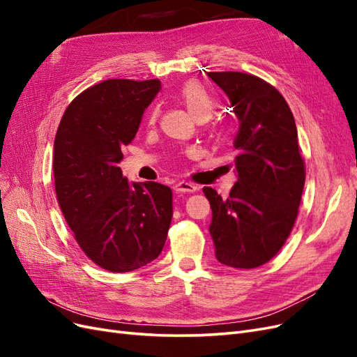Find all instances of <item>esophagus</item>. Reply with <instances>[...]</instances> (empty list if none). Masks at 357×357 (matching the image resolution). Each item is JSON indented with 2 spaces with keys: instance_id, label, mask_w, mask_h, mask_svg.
<instances>
[{
  "instance_id": "34e87169",
  "label": "esophagus",
  "mask_w": 357,
  "mask_h": 357,
  "mask_svg": "<svg viewBox=\"0 0 357 357\" xmlns=\"http://www.w3.org/2000/svg\"><path fill=\"white\" fill-rule=\"evenodd\" d=\"M199 188L197 186V185H193V183H189V181H185V180H181V181H177L176 185H174V190L176 192H197Z\"/></svg>"
}]
</instances>
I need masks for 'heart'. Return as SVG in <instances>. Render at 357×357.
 I'll list each match as a JSON object with an SVG mask.
<instances>
[{
  "label": "heart",
  "mask_w": 357,
  "mask_h": 357,
  "mask_svg": "<svg viewBox=\"0 0 357 357\" xmlns=\"http://www.w3.org/2000/svg\"><path fill=\"white\" fill-rule=\"evenodd\" d=\"M178 96L181 102L188 107V110L193 117L197 119V121L204 122L211 117L214 112L213 100L199 83H195V82L186 83L180 89Z\"/></svg>",
  "instance_id": "1"
}]
</instances>
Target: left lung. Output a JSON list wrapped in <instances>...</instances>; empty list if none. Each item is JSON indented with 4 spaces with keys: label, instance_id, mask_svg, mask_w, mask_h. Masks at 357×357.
Masks as SVG:
<instances>
[{
    "label": "left lung",
    "instance_id": "left-lung-1",
    "mask_svg": "<svg viewBox=\"0 0 357 357\" xmlns=\"http://www.w3.org/2000/svg\"><path fill=\"white\" fill-rule=\"evenodd\" d=\"M228 96L238 119L234 138L236 181L223 199L204 188L210 201V235L218 261L256 268L274 257L294 228L305 183L294 114L274 86L238 71L207 73Z\"/></svg>",
    "mask_w": 357,
    "mask_h": 357
}]
</instances>
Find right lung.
Segmentation results:
<instances>
[{
  "label": "right lung",
  "mask_w": 357,
  "mask_h": 357,
  "mask_svg": "<svg viewBox=\"0 0 357 357\" xmlns=\"http://www.w3.org/2000/svg\"><path fill=\"white\" fill-rule=\"evenodd\" d=\"M159 80H105L86 89L62 116L53 144L59 207L91 261L128 273L156 259L172 218V192L156 181H128L119 162Z\"/></svg>",
  "instance_id": "right-lung-1"
}]
</instances>
